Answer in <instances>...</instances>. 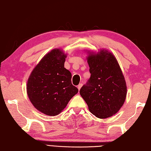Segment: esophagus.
<instances>
[{
  "mask_svg": "<svg viewBox=\"0 0 151 151\" xmlns=\"http://www.w3.org/2000/svg\"><path fill=\"white\" fill-rule=\"evenodd\" d=\"M82 86V83H81V84H79L78 85V86H77V88H78V90H81V87Z\"/></svg>",
  "mask_w": 151,
  "mask_h": 151,
  "instance_id": "1",
  "label": "esophagus"
}]
</instances>
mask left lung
Returning <instances> with one entry per match:
<instances>
[{"mask_svg": "<svg viewBox=\"0 0 151 151\" xmlns=\"http://www.w3.org/2000/svg\"><path fill=\"white\" fill-rule=\"evenodd\" d=\"M90 78L80 90L90 111L99 119L116 114L125 101L127 88L114 56L107 51L88 58Z\"/></svg>", "mask_w": 151, "mask_h": 151, "instance_id": "1", "label": "left lung"}]
</instances>
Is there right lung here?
<instances>
[{"label": "right lung", "mask_w": 151, "mask_h": 151, "mask_svg": "<svg viewBox=\"0 0 151 151\" xmlns=\"http://www.w3.org/2000/svg\"><path fill=\"white\" fill-rule=\"evenodd\" d=\"M66 55L59 49L47 54L32 70L27 84V91L37 110L55 116L65 108L78 93L72 84V75L64 67Z\"/></svg>", "instance_id": "right-lung-1"}]
</instances>
